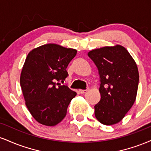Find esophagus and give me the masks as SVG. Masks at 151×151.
I'll list each match as a JSON object with an SVG mask.
<instances>
[{
	"label": "esophagus",
	"instance_id": "1",
	"mask_svg": "<svg viewBox=\"0 0 151 151\" xmlns=\"http://www.w3.org/2000/svg\"><path fill=\"white\" fill-rule=\"evenodd\" d=\"M88 91H89V89H79V93H81V94H84V93H87Z\"/></svg>",
	"mask_w": 151,
	"mask_h": 151
}]
</instances>
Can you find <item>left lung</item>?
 <instances>
[{"instance_id": "left-lung-1", "label": "left lung", "mask_w": 151, "mask_h": 151, "mask_svg": "<svg viewBox=\"0 0 151 151\" xmlns=\"http://www.w3.org/2000/svg\"><path fill=\"white\" fill-rule=\"evenodd\" d=\"M88 56L97 67L100 78L101 99L94 106L95 116L104 125L117 124L136 100L139 81L136 62L121 45L93 50Z\"/></svg>"}]
</instances>
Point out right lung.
<instances>
[{"label": "right lung", "mask_w": 151, "mask_h": 151, "mask_svg": "<svg viewBox=\"0 0 151 151\" xmlns=\"http://www.w3.org/2000/svg\"><path fill=\"white\" fill-rule=\"evenodd\" d=\"M77 50L47 44L27 55L20 75V86L26 106L40 124L57 125L67 114L71 100L77 95L67 85V67Z\"/></svg>", "instance_id": "1"}]
</instances>
